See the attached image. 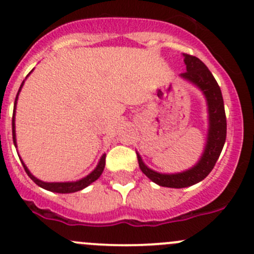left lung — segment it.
<instances>
[{"label":"left lung","mask_w":254,"mask_h":254,"mask_svg":"<svg viewBox=\"0 0 254 254\" xmlns=\"http://www.w3.org/2000/svg\"><path fill=\"white\" fill-rule=\"evenodd\" d=\"M185 56V64L187 71L181 73V77L190 83L195 84L201 89L203 95L206 96L207 105H208V137L207 143L204 147V152L197 165L190 170L185 171L181 173H173V175H166V173H158L156 171L147 167L142 161L141 156L137 153V159L142 172L157 185L162 187L170 188H185L190 186L201 182L202 180L209 175L216 165L217 159L221 154L222 148L224 146L227 136V120L226 112H224L223 97H222L221 88L214 79L213 74L211 73L206 64L199 59L190 56L187 53H183Z\"/></svg>","instance_id":"obj_1"}]
</instances>
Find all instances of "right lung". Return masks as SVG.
Masks as SVG:
<instances>
[{
    "instance_id": "add662e5",
    "label": "right lung",
    "mask_w": 254,
    "mask_h": 254,
    "mask_svg": "<svg viewBox=\"0 0 254 254\" xmlns=\"http://www.w3.org/2000/svg\"><path fill=\"white\" fill-rule=\"evenodd\" d=\"M32 71H33V69H32ZM32 71H31V72H32ZM31 72H30V73H31ZM30 73H28V74H30ZM28 74H27V76H28ZM23 83H25V81L21 83L20 89H18V92H17L16 100H14L13 116H12V137H13V143H14V146H16V147H17V144H16V131H14V112H16V103H17V98H18V93H20V91H21V88H22ZM21 162H22L23 168H25V171H26V173L28 175V177H30L31 180H32L33 182L36 183V185L40 186V187L45 188V190H51V192H56V193H73V192H77V190H83V188H86L87 186H89L91 183L95 182L96 180H98V178H100V176L102 175L103 170H105L106 154H103V156L101 157L97 167H96L95 170L92 171V172L89 173L88 176H86L84 178H82V180L76 181V182H43V181L37 180V178H36L35 176H33L32 173L28 171V168L26 167V165L23 163L22 159H21Z\"/></svg>"
}]
</instances>
